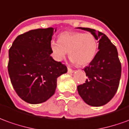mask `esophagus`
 I'll return each mask as SVG.
<instances>
[{
  "mask_svg": "<svg viewBox=\"0 0 129 129\" xmlns=\"http://www.w3.org/2000/svg\"><path fill=\"white\" fill-rule=\"evenodd\" d=\"M68 73H73L74 72V71L73 70H72L70 68H68Z\"/></svg>",
  "mask_w": 129,
  "mask_h": 129,
  "instance_id": "1",
  "label": "esophagus"
}]
</instances>
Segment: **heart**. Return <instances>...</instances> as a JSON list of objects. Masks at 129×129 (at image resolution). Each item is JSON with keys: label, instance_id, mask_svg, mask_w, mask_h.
Returning a JSON list of instances; mask_svg holds the SVG:
<instances>
[{"label": "heart", "instance_id": "heart-1", "mask_svg": "<svg viewBox=\"0 0 129 129\" xmlns=\"http://www.w3.org/2000/svg\"><path fill=\"white\" fill-rule=\"evenodd\" d=\"M99 43L91 33L65 32L58 36V41L52 40L50 49L56 60L61 61L67 54L71 61L78 66L89 64L96 55Z\"/></svg>", "mask_w": 129, "mask_h": 129}]
</instances>
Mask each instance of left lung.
I'll return each instance as SVG.
<instances>
[{
    "instance_id": "8db88e82",
    "label": "left lung",
    "mask_w": 129,
    "mask_h": 129,
    "mask_svg": "<svg viewBox=\"0 0 129 129\" xmlns=\"http://www.w3.org/2000/svg\"><path fill=\"white\" fill-rule=\"evenodd\" d=\"M96 37L99 52L84 71L87 79L77 86V91L86 104L99 107L105 105L117 92L121 77V66L117 49L104 33L89 28L78 27Z\"/></svg>"
}]
</instances>
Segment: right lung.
<instances>
[{
  "mask_svg": "<svg viewBox=\"0 0 129 129\" xmlns=\"http://www.w3.org/2000/svg\"><path fill=\"white\" fill-rule=\"evenodd\" d=\"M53 28L31 30L18 36L9 49L8 73L12 86L30 104L45 102L55 93L57 78L67 67L50 54Z\"/></svg>",
  "mask_w": 129,
  "mask_h": 129,
  "instance_id": "1",
  "label": "right lung"
}]
</instances>
